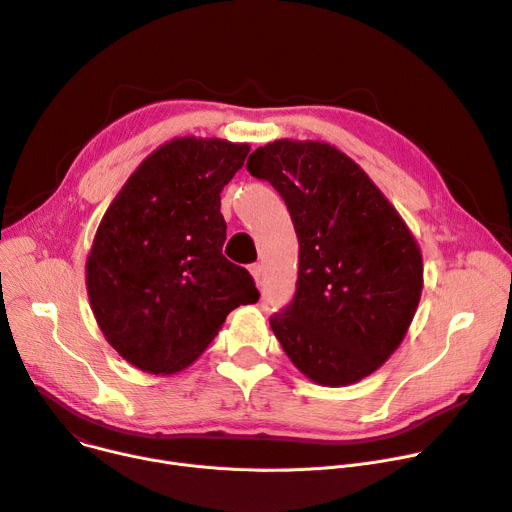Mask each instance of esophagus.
I'll use <instances>...</instances> for the list:
<instances>
[{
	"label": "esophagus",
	"mask_w": 512,
	"mask_h": 512,
	"mask_svg": "<svg viewBox=\"0 0 512 512\" xmlns=\"http://www.w3.org/2000/svg\"><path fill=\"white\" fill-rule=\"evenodd\" d=\"M249 271H251V275H253V280H255L257 288H261V265H259V263H253V265L249 267Z\"/></svg>",
	"instance_id": "34e87169"
}]
</instances>
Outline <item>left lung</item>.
<instances>
[{"mask_svg": "<svg viewBox=\"0 0 512 512\" xmlns=\"http://www.w3.org/2000/svg\"><path fill=\"white\" fill-rule=\"evenodd\" d=\"M284 198L300 245L296 294L269 324L320 386H349L400 347L423 292V255L402 216L343 151L280 141L247 161Z\"/></svg>", "mask_w": 512, "mask_h": 512, "instance_id": "obj_1", "label": "left lung"}]
</instances>
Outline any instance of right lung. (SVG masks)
Segmentation results:
<instances>
[{"label":"right lung","mask_w":512,"mask_h":512,"mask_svg":"<svg viewBox=\"0 0 512 512\" xmlns=\"http://www.w3.org/2000/svg\"><path fill=\"white\" fill-rule=\"evenodd\" d=\"M249 151L173 138L134 169L98 226L85 263L89 304L106 341L147 374L192 365L230 310L259 300L251 273L222 255L220 192Z\"/></svg>","instance_id":"obj_1"}]
</instances>
